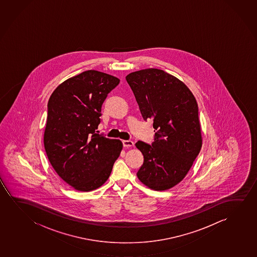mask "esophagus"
Returning <instances> with one entry per match:
<instances>
[{
  "mask_svg": "<svg viewBox=\"0 0 257 257\" xmlns=\"http://www.w3.org/2000/svg\"><path fill=\"white\" fill-rule=\"evenodd\" d=\"M123 145L124 148H132L134 146V142L132 141H123Z\"/></svg>",
  "mask_w": 257,
  "mask_h": 257,
  "instance_id": "esophagus-1",
  "label": "esophagus"
}]
</instances>
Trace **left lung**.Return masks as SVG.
Instances as JSON below:
<instances>
[{
	"instance_id": "left-lung-1",
	"label": "left lung",
	"mask_w": 257,
	"mask_h": 257,
	"mask_svg": "<svg viewBox=\"0 0 257 257\" xmlns=\"http://www.w3.org/2000/svg\"><path fill=\"white\" fill-rule=\"evenodd\" d=\"M125 79L155 132L152 145L135 144L144 156L138 178L151 190L171 189L186 176L202 148L197 100L183 81L161 69L136 71Z\"/></svg>"
}]
</instances>
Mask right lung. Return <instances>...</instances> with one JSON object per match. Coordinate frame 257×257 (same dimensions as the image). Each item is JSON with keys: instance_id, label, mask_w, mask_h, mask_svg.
<instances>
[{"instance_id": "right-lung-1", "label": "right lung", "mask_w": 257, "mask_h": 257, "mask_svg": "<svg viewBox=\"0 0 257 257\" xmlns=\"http://www.w3.org/2000/svg\"><path fill=\"white\" fill-rule=\"evenodd\" d=\"M118 78L88 70L59 85L48 101L44 146L60 178L79 191H91L109 177L123 143L96 134L101 109Z\"/></svg>"}]
</instances>
